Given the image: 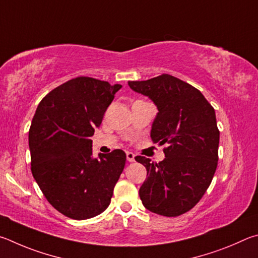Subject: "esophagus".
<instances>
[{
  "mask_svg": "<svg viewBox=\"0 0 258 258\" xmlns=\"http://www.w3.org/2000/svg\"><path fill=\"white\" fill-rule=\"evenodd\" d=\"M126 161L128 162H135V154L132 152H126Z\"/></svg>",
  "mask_w": 258,
  "mask_h": 258,
  "instance_id": "34e87169",
  "label": "esophagus"
}]
</instances>
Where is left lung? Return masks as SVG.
<instances>
[{"mask_svg": "<svg viewBox=\"0 0 258 258\" xmlns=\"http://www.w3.org/2000/svg\"><path fill=\"white\" fill-rule=\"evenodd\" d=\"M128 85L154 102L159 113L151 138L168 145L160 163L135 157L147 170L139 196L153 213L179 216L201 201L214 177L220 142L215 111L200 90L173 76L164 74Z\"/></svg>", "mask_w": 258, "mask_h": 258, "instance_id": "obj_1", "label": "left lung"}]
</instances>
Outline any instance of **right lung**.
<instances>
[{"mask_svg": "<svg viewBox=\"0 0 258 258\" xmlns=\"http://www.w3.org/2000/svg\"><path fill=\"white\" fill-rule=\"evenodd\" d=\"M121 87L77 77L49 92L31 121V173L49 204L70 219L105 211L124 169L123 151L94 159L90 139Z\"/></svg>", "mask_w": 258, "mask_h": 258, "instance_id": "obj_1", "label": "right lung"}]
</instances>
